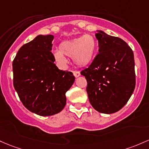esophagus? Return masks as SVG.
<instances>
[{"mask_svg":"<svg viewBox=\"0 0 149 149\" xmlns=\"http://www.w3.org/2000/svg\"><path fill=\"white\" fill-rule=\"evenodd\" d=\"M73 76H74L76 78L78 77V76H79L80 75H81L80 72L79 71H73Z\"/></svg>","mask_w":149,"mask_h":149,"instance_id":"34e87169","label":"esophagus"}]
</instances>
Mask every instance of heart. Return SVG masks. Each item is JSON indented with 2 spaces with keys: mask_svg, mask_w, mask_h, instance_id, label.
<instances>
[{
  "mask_svg": "<svg viewBox=\"0 0 149 149\" xmlns=\"http://www.w3.org/2000/svg\"><path fill=\"white\" fill-rule=\"evenodd\" d=\"M97 43L92 35H85L70 41H65L59 45V50L54 53L55 59L61 65H65L67 60L65 56L73 58L76 65L86 66L93 60L96 52Z\"/></svg>",
  "mask_w": 149,
  "mask_h": 149,
  "instance_id": "b5f03b06",
  "label": "heart"
}]
</instances>
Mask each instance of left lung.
Returning a JSON list of instances; mask_svg holds the SVG:
<instances>
[{
    "label": "left lung",
    "mask_w": 149,
    "mask_h": 149,
    "mask_svg": "<svg viewBox=\"0 0 149 149\" xmlns=\"http://www.w3.org/2000/svg\"><path fill=\"white\" fill-rule=\"evenodd\" d=\"M99 53L81 71L87 81L90 103L97 112L112 114L121 109L135 88L133 51L122 39L102 31L95 34Z\"/></svg>",
    "instance_id": "obj_1"
}]
</instances>
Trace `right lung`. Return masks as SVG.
Here are the masks:
<instances>
[{"label":"right lung","instance_id":"1","mask_svg":"<svg viewBox=\"0 0 149 149\" xmlns=\"http://www.w3.org/2000/svg\"><path fill=\"white\" fill-rule=\"evenodd\" d=\"M53 35H39L20 47L13 61V86L28 110L40 116L60 112L75 77L59 70L51 52Z\"/></svg>","mask_w":149,"mask_h":149}]
</instances>
